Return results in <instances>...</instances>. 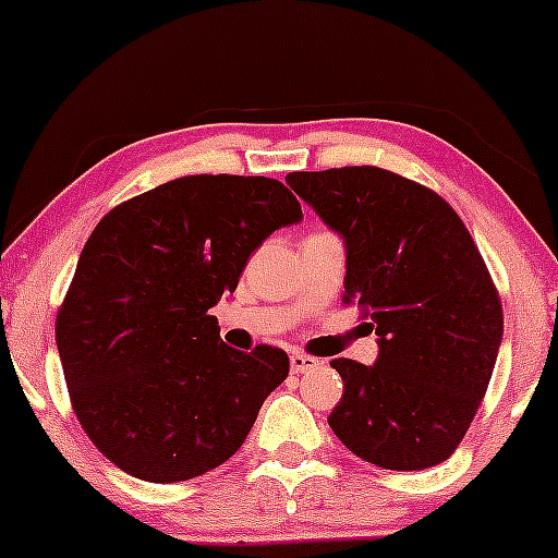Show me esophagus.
<instances>
[{"mask_svg":"<svg viewBox=\"0 0 558 558\" xmlns=\"http://www.w3.org/2000/svg\"><path fill=\"white\" fill-rule=\"evenodd\" d=\"M319 364V360H315V356L310 354H301V351H293L291 354V369L293 373H312Z\"/></svg>","mask_w":558,"mask_h":558,"instance_id":"obj_1","label":"esophagus"}]
</instances>
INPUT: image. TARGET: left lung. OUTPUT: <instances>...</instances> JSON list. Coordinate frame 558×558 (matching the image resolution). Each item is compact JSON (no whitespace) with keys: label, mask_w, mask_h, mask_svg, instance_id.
<instances>
[{"label":"left lung","mask_w":558,"mask_h":558,"mask_svg":"<svg viewBox=\"0 0 558 558\" xmlns=\"http://www.w3.org/2000/svg\"><path fill=\"white\" fill-rule=\"evenodd\" d=\"M288 185L345 241L343 304L380 354L332 360L343 396L328 417L351 453L386 470L446 462L488 390L504 336L498 288L444 196L360 165L288 172Z\"/></svg>","instance_id":"1"}]
</instances>
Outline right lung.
I'll use <instances>...</instances> for the list:
<instances>
[{
  "mask_svg": "<svg viewBox=\"0 0 558 558\" xmlns=\"http://www.w3.org/2000/svg\"><path fill=\"white\" fill-rule=\"evenodd\" d=\"M299 220L296 196L262 175L175 178L101 217L54 336L75 417L112 464L181 483L243 446L288 354L230 349L209 310L248 254Z\"/></svg>",
  "mask_w": 558,
  "mask_h": 558,
  "instance_id": "obj_1",
  "label": "right lung"
}]
</instances>
